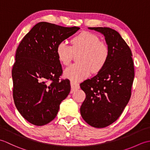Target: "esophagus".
<instances>
[{"label":"esophagus","instance_id":"obj_1","mask_svg":"<svg viewBox=\"0 0 150 150\" xmlns=\"http://www.w3.org/2000/svg\"><path fill=\"white\" fill-rule=\"evenodd\" d=\"M70 84H71V93H73V92H75L76 90L80 88V86H79V84L75 82L71 81Z\"/></svg>","mask_w":150,"mask_h":150}]
</instances>
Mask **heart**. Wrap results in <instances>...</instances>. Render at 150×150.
Listing matches in <instances>:
<instances>
[{"instance_id": "heart-1", "label": "heart", "mask_w": 150, "mask_h": 150, "mask_svg": "<svg viewBox=\"0 0 150 150\" xmlns=\"http://www.w3.org/2000/svg\"><path fill=\"white\" fill-rule=\"evenodd\" d=\"M71 46L62 41L58 44L56 54L59 61L67 66L71 62L74 54L80 53L77 57L79 63L68 67L64 75L73 82L82 81L88 77L91 71L100 72L106 66L110 55V47L100 42L96 34L83 31L73 38Z\"/></svg>"}]
</instances>
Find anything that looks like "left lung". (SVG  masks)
<instances>
[{
    "label": "left lung",
    "mask_w": 150,
    "mask_h": 150,
    "mask_svg": "<svg viewBox=\"0 0 150 150\" xmlns=\"http://www.w3.org/2000/svg\"><path fill=\"white\" fill-rule=\"evenodd\" d=\"M103 34L110 55L104 68L80 84L86 93L81 114L89 125L102 128L116 121L128 104L134 79L132 51L120 35L110 28H89Z\"/></svg>",
    "instance_id": "1"
}]
</instances>
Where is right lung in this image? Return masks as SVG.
I'll list each match as a JSON object with an SVG mask.
<instances>
[{"label":"right lung","mask_w":150,"mask_h":150,"mask_svg":"<svg viewBox=\"0 0 150 150\" xmlns=\"http://www.w3.org/2000/svg\"><path fill=\"white\" fill-rule=\"evenodd\" d=\"M80 29L41 22L32 28L17 49L12 69L13 97L25 119L35 126L50 122L71 90L68 79H60L58 44Z\"/></svg>","instance_id":"obj_1"}]
</instances>
